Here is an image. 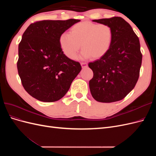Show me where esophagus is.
<instances>
[{"label":"esophagus","instance_id":"esophagus-1","mask_svg":"<svg viewBox=\"0 0 156 156\" xmlns=\"http://www.w3.org/2000/svg\"><path fill=\"white\" fill-rule=\"evenodd\" d=\"M81 66H82V68H86L87 66V63H86V62H81Z\"/></svg>","mask_w":156,"mask_h":156}]
</instances>
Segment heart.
I'll list each match as a JSON object with an SVG mask.
<instances>
[{"instance_id":"heart-1","label":"heart","mask_w":156,"mask_h":156,"mask_svg":"<svg viewBox=\"0 0 156 156\" xmlns=\"http://www.w3.org/2000/svg\"><path fill=\"white\" fill-rule=\"evenodd\" d=\"M112 38L113 31L109 25L83 21L73 25L69 34H61L59 44L64 54L72 60L77 58L81 44L82 57L98 59L109 50Z\"/></svg>"}]
</instances>
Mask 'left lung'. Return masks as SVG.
<instances>
[{"label":"left lung","mask_w":156,"mask_h":156,"mask_svg":"<svg viewBox=\"0 0 156 156\" xmlns=\"http://www.w3.org/2000/svg\"><path fill=\"white\" fill-rule=\"evenodd\" d=\"M93 21L109 25L113 38L107 53L88 64L94 73L89 81L91 94L99 102L122 100L134 88L139 79L143 57L139 37L120 17Z\"/></svg>","instance_id":"1"}]
</instances>
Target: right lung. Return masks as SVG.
Instances as JSON below:
<instances>
[{"mask_svg":"<svg viewBox=\"0 0 156 156\" xmlns=\"http://www.w3.org/2000/svg\"><path fill=\"white\" fill-rule=\"evenodd\" d=\"M80 20H43L32 23L19 44L18 73L31 96L44 102L60 100L81 70L79 62L66 56L60 35Z\"/></svg>","mask_w":156,"mask_h":156,"instance_id":"obj_1","label":"right lung"}]
</instances>
